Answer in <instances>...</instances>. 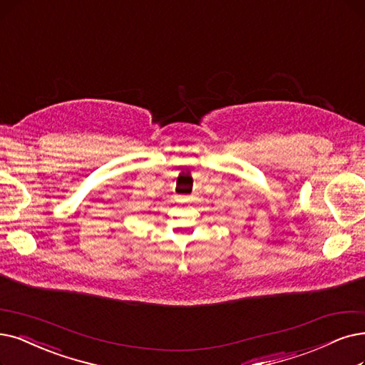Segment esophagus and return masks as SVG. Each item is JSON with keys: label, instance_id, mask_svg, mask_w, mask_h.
Listing matches in <instances>:
<instances>
[{"label": "esophagus", "instance_id": "esophagus-1", "mask_svg": "<svg viewBox=\"0 0 365 365\" xmlns=\"http://www.w3.org/2000/svg\"><path fill=\"white\" fill-rule=\"evenodd\" d=\"M178 200L180 202H188V200H190V197H188V196H181Z\"/></svg>", "mask_w": 365, "mask_h": 365}]
</instances>
